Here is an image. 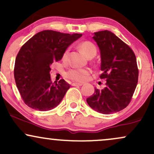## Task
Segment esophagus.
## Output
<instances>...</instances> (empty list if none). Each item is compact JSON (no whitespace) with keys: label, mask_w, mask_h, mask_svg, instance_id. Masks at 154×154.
Here are the masks:
<instances>
[{"label":"esophagus","mask_w":154,"mask_h":154,"mask_svg":"<svg viewBox=\"0 0 154 154\" xmlns=\"http://www.w3.org/2000/svg\"><path fill=\"white\" fill-rule=\"evenodd\" d=\"M72 86H82V84H81V83L73 82V83H72Z\"/></svg>","instance_id":"1"}]
</instances>
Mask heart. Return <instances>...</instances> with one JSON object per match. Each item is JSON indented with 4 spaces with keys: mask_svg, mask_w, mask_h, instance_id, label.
I'll list each match as a JSON object with an SVG mask.
<instances>
[{
    "mask_svg": "<svg viewBox=\"0 0 154 154\" xmlns=\"http://www.w3.org/2000/svg\"><path fill=\"white\" fill-rule=\"evenodd\" d=\"M79 48L88 58L94 56L96 54V47L93 43L90 41L82 42L79 45ZM68 54V50L63 53V59H65ZM92 70L90 68H73L68 70L65 74L67 79L74 82H82L87 80L89 75H91Z\"/></svg>",
    "mask_w": 154,
    "mask_h": 154,
    "instance_id": "1",
    "label": "heart"
}]
</instances>
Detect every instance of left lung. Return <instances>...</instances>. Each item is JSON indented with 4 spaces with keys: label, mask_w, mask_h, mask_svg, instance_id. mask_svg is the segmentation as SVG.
Returning <instances> with one entry per match:
<instances>
[{
    "label": "left lung",
    "mask_w": 154,
    "mask_h": 154,
    "mask_svg": "<svg viewBox=\"0 0 154 154\" xmlns=\"http://www.w3.org/2000/svg\"><path fill=\"white\" fill-rule=\"evenodd\" d=\"M100 51L103 73L106 79L103 89L95 88L87 98L93 110L110 114L122 110L130 103L138 80V69L135 55L131 48L110 31L94 32L93 37Z\"/></svg>",
    "instance_id": "left-lung-1"
}]
</instances>
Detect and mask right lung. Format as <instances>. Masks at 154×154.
Masks as SVG:
<instances>
[{
	"instance_id": "1",
	"label": "right lung",
	"mask_w": 154,
	"mask_h": 154,
	"mask_svg": "<svg viewBox=\"0 0 154 154\" xmlns=\"http://www.w3.org/2000/svg\"><path fill=\"white\" fill-rule=\"evenodd\" d=\"M82 35L44 30L22 45L15 60L14 79L26 105L41 111L59 105L70 85L64 79L51 81V64L62 59L67 48Z\"/></svg>"
}]
</instances>
